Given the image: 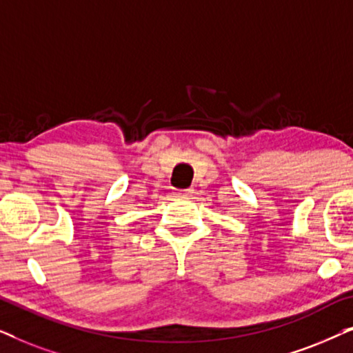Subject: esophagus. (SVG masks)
Instances as JSON below:
<instances>
[{
	"label": "esophagus",
	"mask_w": 353,
	"mask_h": 353,
	"mask_svg": "<svg viewBox=\"0 0 353 353\" xmlns=\"http://www.w3.org/2000/svg\"><path fill=\"white\" fill-rule=\"evenodd\" d=\"M173 194H175V197H188L192 194V188H188V190H176Z\"/></svg>",
	"instance_id": "esophagus-1"
}]
</instances>
